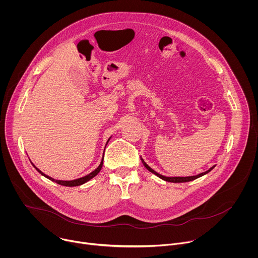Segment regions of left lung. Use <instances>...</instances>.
Instances as JSON below:
<instances>
[{
    "instance_id": "8db88e82",
    "label": "left lung",
    "mask_w": 258,
    "mask_h": 258,
    "mask_svg": "<svg viewBox=\"0 0 258 258\" xmlns=\"http://www.w3.org/2000/svg\"><path fill=\"white\" fill-rule=\"evenodd\" d=\"M141 160H142L144 166H145L147 169H148L150 172L154 173L155 175H157V176L160 177L161 179H163V180H165V181H169V182H187V181H191V180H194V179H196V178H198V177H201L202 175L208 173L210 170H212V169L215 167V165H213V166L210 167L207 171L201 172V173H199V174H197V175H193V176H171V177H170V176H164V175H162V174H159L158 172H156L155 170H153L148 164H147V163L144 161V159H143L142 157H141Z\"/></svg>"
}]
</instances>
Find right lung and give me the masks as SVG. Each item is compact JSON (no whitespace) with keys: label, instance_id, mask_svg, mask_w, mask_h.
<instances>
[{"label":"right lung","instance_id":"obj_1","mask_svg":"<svg viewBox=\"0 0 258 258\" xmlns=\"http://www.w3.org/2000/svg\"><path fill=\"white\" fill-rule=\"evenodd\" d=\"M111 139V137H110L109 139H108V141H107V143H106V145L108 144V142H109V140ZM103 160H104V156H103V158H102V160H101V163H100V165L94 170V171H92L91 173H89V174H87V175H85V176H83V177H80V178H77V179H72V180H61V179H55V178H53V177H51V176H49V175H47V174H45L43 171H41L38 167H35L33 164V166H34V168L38 170L42 175H44L45 177H47V178H49L50 180H52V181H55V182H57V183H59V185H61V186H65V187H77V186H81V185H83V183H85V182H87V181H89L90 179H92L93 177H95L99 172H100V170H101V168H102V166H103Z\"/></svg>","mask_w":258,"mask_h":258}]
</instances>
